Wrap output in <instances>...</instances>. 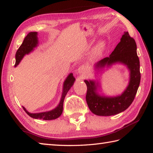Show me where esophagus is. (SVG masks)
Returning a JSON list of instances; mask_svg holds the SVG:
<instances>
[{"instance_id": "obj_1", "label": "esophagus", "mask_w": 153, "mask_h": 153, "mask_svg": "<svg viewBox=\"0 0 153 153\" xmlns=\"http://www.w3.org/2000/svg\"><path fill=\"white\" fill-rule=\"evenodd\" d=\"M86 71H87V68H86L84 65L80 66V67L78 68V69H77V72H78V74L81 75L85 74Z\"/></svg>"}]
</instances>
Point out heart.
Here are the masks:
<instances>
[{
  "instance_id": "obj_1",
  "label": "heart",
  "mask_w": 153,
  "mask_h": 153,
  "mask_svg": "<svg viewBox=\"0 0 153 153\" xmlns=\"http://www.w3.org/2000/svg\"><path fill=\"white\" fill-rule=\"evenodd\" d=\"M105 47H106V43H105V41H100L95 48H94L92 51H91V53L90 55V59L94 60L100 57L102 53H103L104 49H105Z\"/></svg>"
}]
</instances>
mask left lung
I'll return each mask as SVG.
<instances>
[{"label": "left lung", "mask_w": 153, "mask_h": 153, "mask_svg": "<svg viewBox=\"0 0 153 153\" xmlns=\"http://www.w3.org/2000/svg\"><path fill=\"white\" fill-rule=\"evenodd\" d=\"M116 63L126 65L130 71L128 85L120 95L106 96L100 95L98 89L99 83L95 80H84L87 85L86 102L91 112L102 116L116 115L126 110L134 100L140 82V62L137 53L134 39L124 32L120 41L110 55L94 64L99 71L105 67L109 68Z\"/></svg>", "instance_id": "left-lung-1"}]
</instances>
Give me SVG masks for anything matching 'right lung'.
<instances>
[{
  "label": "right lung",
  "instance_id": "obj_1",
  "mask_svg": "<svg viewBox=\"0 0 153 153\" xmlns=\"http://www.w3.org/2000/svg\"><path fill=\"white\" fill-rule=\"evenodd\" d=\"M37 35V32H30L25 38L23 43L21 44V45L19 47V48L16 51L15 55L16 62L15 67H16L19 64V63L21 62V61L24 57L25 55H28L30 52L34 51L35 48L38 46L39 41ZM75 80H76V79H75L72 73L69 74L68 77H66L64 82H63V91L60 102L59 104L57 105V106L54 109L40 113H30L26 110L25 108L23 106L24 110L25 111V112L29 116L35 119H43V120H51L59 118L63 112V104L65 97L68 92V91L72 87V85H74Z\"/></svg>",
  "mask_w": 153,
  "mask_h": 153
}]
</instances>
